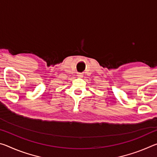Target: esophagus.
Masks as SVG:
<instances>
[{"instance_id":"obj_1","label":"esophagus","mask_w":157,"mask_h":157,"mask_svg":"<svg viewBox=\"0 0 157 157\" xmlns=\"http://www.w3.org/2000/svg\"><path fill=\"white\" fill-rule=\"evenodd\" d=\"M78 76L79 77V78H81V77L82 76V74H81V73H79V74H78Z\"/></svg>"}]
</instances>
